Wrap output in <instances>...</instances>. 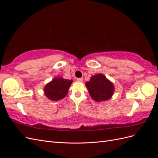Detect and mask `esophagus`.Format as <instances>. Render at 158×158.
<instances>
[{"label":"esophagus","mask_w":158,"mask_h":158,"mask_svg":"<svg viewBox=\"0 0 158 158\" xmlns=\"http://www.w3.org/2000/svg\"><path fill=\"white\" fill-rule=\"evenodd\" d=\"M77 80L78 82H83V78H78L76 79Z\"/></svg>","instance_id":"1"}]
</instances>
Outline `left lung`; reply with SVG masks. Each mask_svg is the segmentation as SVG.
Wrapping results in <instances>:
<instances>
[{"label":"left lung","mask_w":158,"mask_h":158,"mask_svg":"<svg viewBox=\"0 0 158 158\" xmlns=\"http://www.w3.org/2000/svg\"><path fill=\"white\" fill-rule=\"evenodd\" d=\"M90 96L97 102L107 101L112 97L114 88L113 83L102 74L92 76L85 83Z\"/></svg>","instance_id":"8db88e82"}]
</instances>
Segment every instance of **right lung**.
<instances>
[{
	"label": "right lung",
	"instance_id": "right-lung-1",
	"mask_svg": "<svg viewBox=\"0 0 158 158\" xmlns=\"http://www.w3.org/2000/svg\"><path fill=\"white\" fill-rule=\"evenodd\" d=\"M73 80L56 77L47 84L44 88L45 96L51 101H58L64 98L70 88Z\"/></svg>",
	"mask_w": 158,
	"mask_h": 158
}]
</instances>
